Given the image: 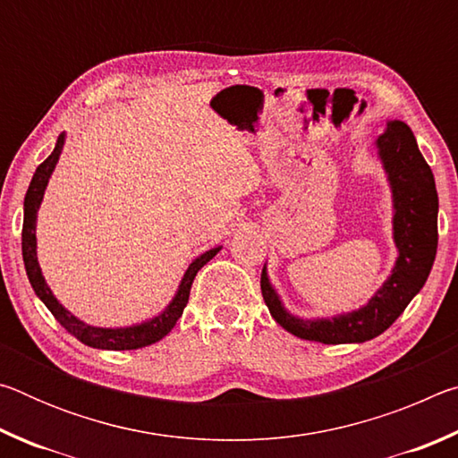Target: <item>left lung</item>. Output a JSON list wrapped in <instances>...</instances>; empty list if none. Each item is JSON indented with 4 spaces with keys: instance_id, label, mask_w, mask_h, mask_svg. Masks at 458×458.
Instances as JSON below:
<instances>
[{
    "instance_id": "8db88e82",
    "label": "left lung",
    "mask_w": 458,
    "mask_h": 458,
    "mask_svg": "<svg viewBox=\"0 0 458 458\" xmlns=\"http://www.w3.org/2000/svg\"><path fill=\"white\" fill-rule=\"evenodd\" d=\"M376 149L392 190L398 259L374 297L358 311L331 319H301L286 311L268 281L267 265L262 268L260 289L270 315L301 339L319 344H363L374 339L404 313L430 275L438 246V193L432 169L418 149L414 133L402 121H387L386 131L376 139Z\"/></svg>"
}]
</instances>
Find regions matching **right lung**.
Instances as JSON below:
<instances>
[{"label":"right lung","mask_w":458,"mask_h":458,"mask_svg":"<svg viewBox=\"0 0 458 458\" xmlns=\"http://www.w3.org/2000/svg\"><path fill=\"white\" fill-rule=\"evenodd\" d=\"M62 147H64V133L58 137L56 147L54 151L46 157L40 165H38L36 174L30 182V188L24 198V228H21V254H24V265L26 273L30 278V284L36 291L38 297H40L42 303L50 309V313L56 317V321L64 327L71 335H74L84 345L97 347V350H111V352H125V350H139V347H147L155 344V341L164 339L169 331L174 329V325L180 319L185 305H188L190 299V289L193 278H196L198 270L210 262L216 254L222 250V246H216L212 250L204 254L191 262L185 270V275L180 283V289H177L175 297L172 303L165 307V311H161L157 317H153L149 321H143L139 325H131V327H95V325H89L66 311L64 307L58 303V299L54 297L50 286L46 284L42 276V268L38 265L36 257V218L38 210H40L46 185H48L50 175L56 167Z\"/></svg>","instance_id":"1"}]
</instances>
